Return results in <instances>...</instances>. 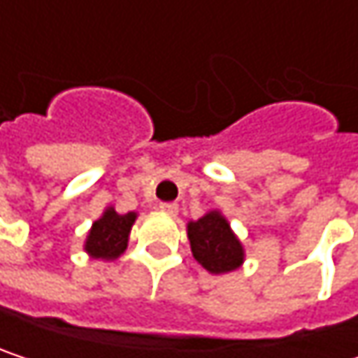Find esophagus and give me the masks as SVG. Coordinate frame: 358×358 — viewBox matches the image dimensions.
<instances>
[{
  "label": "esophagus",
  "mask_w": 358,
  "mask_h": 358,
  "mask_svg": "<svg viewBox=\"0 0 358 358\" xmlns=\"http://www.w3.org/2000/svg\"><path fill=\"white\" fill-rule=\"evenodd\" d=\"M159 209H162L164 213H168V215H176V213H178V205H176V203H162Z\"/></svg>",
  "instance_id": "34e87169"
}]
</instances>
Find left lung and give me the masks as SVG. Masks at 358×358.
Returning a JSON list of instances; mask_svg holds the SVG:
<instances>
[{"instance_id":"obj_1","label":"left lung","mask_w":358,"mask_h":358,"mask_svg":"<svg viewBox=\"0 0 358 358\" xmlns=\"http://www.w3.org/2000/svg\"><path fill=\"white\" fill-rule=\"evenodd\" d=\"M192 257L209 273H228L243 265L245 249L220 211H209L196 222H188Z\"/></svg>"}]
</instances>
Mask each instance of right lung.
<instances>
[{
	"mask_svg": "<svg viewBox=\"0 0 358 358\" xmlns=\"http://www.w3.org/2000/svg\"><path fill=\"white\" fill-rule=\"evenodd\" d=\"M134 220H136L134 211L120 215L113 207H108L103 215L97 222H93V228L89 230L85 243V250L95 259H103V261L117 259L128 247V234Z\"/></svg>",
	"mask_w": 358,
	"mask_h": 358,
	"instance_id": "obj_1",
	"label": "right lung"
}]
</instances>
